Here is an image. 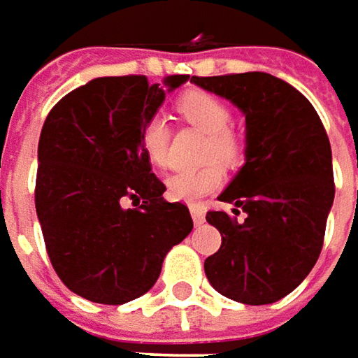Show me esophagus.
<instances>
[{"label": "esophagus", "instance_id": "obj_1", "mask_svg": "<svg viewBox=\"0 0 358 358\" xmlns=\"http://www.w3.org/2000/svg\"><path fill=\"white\" fill-rule=\"evenodd\" d=\"M189 211H191V217H193L195 227H201V225L205 223V211H203V207H199V205H191Z\"/></svg>", "mask_w": 358, "mask_h": 358}]
</instances>
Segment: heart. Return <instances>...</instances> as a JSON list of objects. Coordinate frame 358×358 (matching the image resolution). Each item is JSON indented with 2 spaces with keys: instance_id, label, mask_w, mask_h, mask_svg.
I'll return each mask as SVG.
<instances>
[{
  "instance_id": "b5f03b06",
  "label": "heart",
  "mask_w": 358,
  "mask_h": 358,
  "mask_svg": "<svg viewBox=\"0 0 358 358\" xmlns=\"http://www.w3.org/2000/svg\"><path fill=\"white\" fill-rule=\"evenodd\" d=\"M177 109L181 117L193 127L209 135L207 159H219L227 165L237 163L243 157V141L235 131L229 127L231 109L225 101L207 91H189L185 93ZM169 139L171 131L165 117L151 115L141 129V147L147 159L157 165H169ZM225 181V171L219 163L205 165L197 171H181L167 179V195L173 201L197 203L205 195L217 191Z\"/></svg>"
}]
</instances>
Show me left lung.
Returning a JSON list of instances; mask_svg holds the SVG:
<instances>
[{
  "label": "left lung",
  "mask_w": 358,
  "mask_h": 358,
  "mask_svg": "<svg viewBox=\"0 0 358 358\" xmlns=\"http://www.w3.org/2000/svg\"><path fill=\"white\" fill-rule=\"evenodd\" d=\"M245 115V163L209 211L221 249L205 259L217 293L268 305L295 291L315 267L335 199L333 155L321 119L293 85L263 71L191 77ZM243 210L245 219L237 222Z\"/></svg>",
  "instance_id": "1"
}]
</instances>
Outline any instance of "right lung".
Listing matches in <instances>:
<instances>
[{"instance_id": "1", "label": "right lung", "mask_w": 358, "mask_h": 358, "mask_svg": "<svg viewBox=\"0 0 358 358\" xmlns=\"http://www.w3.org/2000/svg\"><path fill=\"white\" fill-rule=\"evenodd\" d=\"M189 76L97 77L49 111L37 147L35 211L55 273L69 291L123 305L159 279L165 255L193 219L163 199L141 147L145 121ZM142 205L127 210L124 203Z\"/></svg>"}]
</instances>
